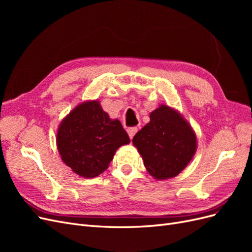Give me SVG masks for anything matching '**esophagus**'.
Returning <instances> with one entry per match:
<instances>
[{
	"instance_id": "34e87169",
	"label": "esophagus",
	"mask_w": 252,
	"mask_h": 252,
	"mask_svg": "<svg viewBox=\"0 0 252 252\" xmlns=\"http://www.w3.org/2000/svg\"><path fill=\"white\" fill-rule=\"evenodd\" d=\"M138 131V127H129L128 129H127V132H128V135H129V138L130 139H132L133 138V135L135 134V132Z\"/></svg>"
}]
</instances>
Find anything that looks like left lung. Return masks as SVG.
<instances>
[{"label":"left lung","mask_w":252,"mask_h":252,"mask_svg":"<svg viewBox=\"0 0 252 252\" xmlns=\"http://www.w3.org/2000/svg\"><path fill=\"white\" fill-rule=\"evenodd\" d=\"M132 143L147 171L157 180L178 175L196 149L191 127L177 111L165 105L150 113V122L136 132Z\"/></svg>","instance_id":"left-lung-1"}]
</instances>
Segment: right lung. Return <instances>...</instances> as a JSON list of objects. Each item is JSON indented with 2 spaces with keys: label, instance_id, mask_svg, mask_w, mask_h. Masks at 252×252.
<instances>
[{
  "label": "right lung",
  "instance_id": "1",
  "mask_svg": "<svg viewBox=\"0 0 252 252\" xmlns=\"http://www.w3.org/2000/svg\"><path fill=\"white\" fill-rule=\"evenodd\" d=\"M130 142L119 120H110L98 102L79 105L64 119L57 135L64 163L84 178L108 168L116 150Z\"/></svg>",
  "mask_w": 252,
  "mask_h": 252
}]
</instances>
